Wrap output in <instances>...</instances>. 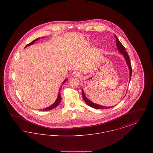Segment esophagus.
I'll return each instance as SVG.
<instances>
[{"instance_id": "1", "label": "esophagus", "mask_w": 153, "mask_h": 153, "mask_svg": "<svg viewBox=\"0 0 153 153\" xmlns=\"http://www.w3.org/2000/svg\"><path fill=\"white\" fill-rule=\"evenodd\" d=\"M72 75L73 77H79L80 76V73L77 71H74L72 74Z\"/></svg>"}]
</instances>
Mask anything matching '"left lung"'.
<instances>
[{"mask_svg": "<svg viewBox=\"0 0 153 153\" xmlns=\"http://www.w3.org/2000/svg\"><path fill=\"white\" fill-rule=\"evenodd\" d=\"M116 36V38H117V49L123 55L126 61V62H127L128 66V68L130 69V80H131V75H132V67H131V62H130V57H129L126 51V49L124 47L123 45L121 44V42L119 41V39H117V36ZM82 97H83V99H84V102H85L89 106H90L92 108H94L95 109H108V108H110L112 107H109L102 106V105L95 104V103H94L93 102L89 101L86 97L85 95H84V91H83L82 89Z\"/></svg>", "mask_w": 153, "mask_h": 153, "instance_id": "obj_1", "label": "left lung"}]
</instances>
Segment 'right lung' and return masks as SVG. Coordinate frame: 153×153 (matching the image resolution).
<instances>
[{
    "label": "right lung",
    "mask_w": 153,
    "mask_h": 153,
    "mask_svg": "<svg viewBox=\"0 0 153 153\" xmlns=\"http://www.w3.org/2000/svg\"><path fill=\"white\" fill-rule=\"evenodd\" d=\"M38 39H39V38H36V39L35 40H34L33 41H32L31 42H30V44H27V45L26 46V47L29 46L30 45H31L32 44H34V43ZM26 47H25V48H26ZM66 80V79L64 80V83L65 82ZM61 95H60V90H59V92H58V97H57V100H56V102H54V103L53 104H52L51 105L50 107H47V108H45V109H42V111H49V110H51V109H53V108H56V107H57V106H58V105L59 104V102H61Z\"/></svg>",
    "instance_id": "add662e5"
}]
</instances>
